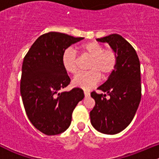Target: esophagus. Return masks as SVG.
I'll list each match as a JSON object with an SVG mask.
<instances>
[{
	"mask_svg": "<svg viewBox=\"0 0 159 159\" xmlns=\"http://www.w3.org/2000/svg\"><path fill=\"white\" fill-rule=\"evenodd\" d=\"M84 95H85V97H89V96H90V92L89 91H86V90H84Z\"/></svg>",
	"mask_w": 159,
	"mask_h": 159,
	"instance_id": "1",
	"label": "esophagus"
}]
</instances>
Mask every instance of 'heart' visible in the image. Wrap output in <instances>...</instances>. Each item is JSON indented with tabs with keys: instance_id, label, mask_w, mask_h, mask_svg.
<instances>
[{
	"instance_id": "obj_1",
	"label": "heart",
	"mask_w": 159,
	"mask_h": 159,
	"mask_svg": "<svg viewBox=\"0 0 159 159\" xmlns=\"http://www.w3.org/2000/svg\"><path fill=\"white\" fill-rule=\"evenodd\" d=\"M79 50L82 54H88L91 57L88 67L90 70L77 74L72 83L76 87L88 90L98 83L101 75L103 78L110 75L116 67L118 56L114 50L104 49L103 46L94 41L84 43L80 45ZM62 65L68 73H76L78 64L75 50H65L62 56Z\"/></svg>"
}]
</instances>
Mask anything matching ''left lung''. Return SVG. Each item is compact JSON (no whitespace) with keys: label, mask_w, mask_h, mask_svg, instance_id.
<instances>
[{"label":"left lung","mask_w":159,"mask_h":159,"mask_svg":"<svg viewBox=\"0 0 159 159\" xmlns=\"http://www.w3.org/2000/svg\"><path fill=\"white\" fill-rule=\"evenodd\" d=\"M96 40L108 43L118 61L108 80L98 88L105 94L91 93L95 101L90 112L91 123L100 132L115 134L131 122L139 108L142 96L140 61L134 48L121 35L113 34Z\"/></svg>","instance_id":"8db88e82"}]
</instances>
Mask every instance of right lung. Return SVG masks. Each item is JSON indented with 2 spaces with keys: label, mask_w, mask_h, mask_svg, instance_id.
Here are the masks:
<instances>
[{
  "label": "right lung",
  "mask_w": 159,
  "mask_h": 159,
  "mask_svg": "<svg viewBox=\"0 0 159 159\" xmlns=\"http://www.w3.org/2000/svg\"><path fill=\"white\" fill-rule=\"evenodd\" d=\"M82 39L48 32L34 41L24 58L20 94L25 111L32 125L47 135L68 129L72 112L84 97L79 88L60 92L70 81L62 65L64 52Z\"/></svg>",
  "instance_id": "right-lung-1"
}]
</instances>
